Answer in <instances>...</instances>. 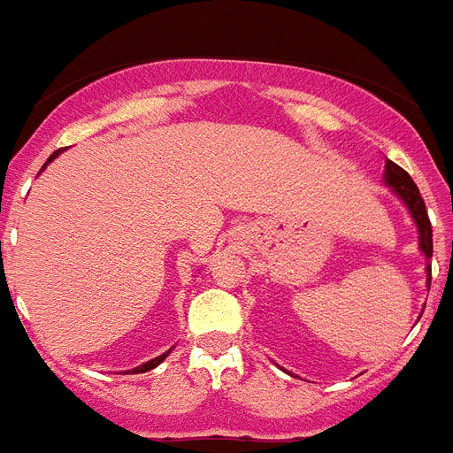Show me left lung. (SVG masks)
<instances>
[{"label": "left lung", "instance_id": "left-lung-1", "mask_svg": "<svg viewBox=\"0 0 453 453\" xmlns=\"http://www.w3.org/2000/svg\"><path fill=\"white\" fill-rule=\"evenodd\" d=\"M385 184L389 186L391 191L396 193L398 200H401L405 207H408L410 216H412L414 226H417V234H419V250L426 257V288H431V257H433V230L431 220L426 214V204L421 200L419 188L412 181L408 173L403 168H398L396 163L385 158V174H382Z\"/></svg>", "mask_w": 453, "mask_h": 453}]
</instances>
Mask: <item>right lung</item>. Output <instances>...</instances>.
Returning <instances> with one entry per match:
<instances>
[{"label":"right lung","instance_id":"add662e5","mask_svg":"<svg viewBox=\"0 0 453 453\" xmlns=\"http://www.w3.org/2000/svg\"><path fill=\"white\" fill-rule=\"evenodd\" d=\"M62 151H64V150H57V151H52V154H50V158H48V161H45V165H48V163H52V161H55L57 156L62 154ZM45 165H43V170H45ZM168 355H170V349H168V352H163V355L154 357V359H150V362H144L142 366H135V368H133V371H131V373H147V371H151V368H156V366H158V364H161L163 359H165V357H168Z\"/></svg>","mask_w":453,"mask_h":453}]
</instances>
